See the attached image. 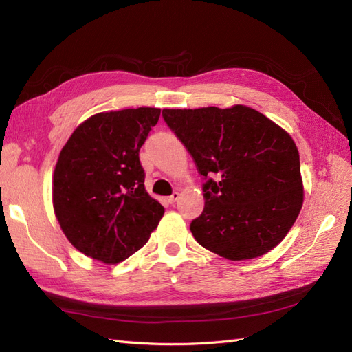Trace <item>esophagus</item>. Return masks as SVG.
Wrapping results in <instances>:
<instances>
[{
	"mask_svg": "<svg viewBox=\"0 0 352 352\" xmlns=\"http://www.w3.org/2000/svg\"><path fill=\"white\" fill-rule=\"evenodd\" d=\"M179 197H180L179 192H173L172 195L167 198V202H168V204H175V202L179 199Z\"/></svg>",
	"mask_w": 352,
	"mask_h": 352,
	"instance_id": "1",
	"label": "esophagus"
}]
</instances>
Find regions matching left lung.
<instances>
[{"label":"left lung","mask_w":352,"mask_h":352,"mask_svg":"<svg viewBox=\"0 0 352 352\" xmlns=\"http://www.w3.org/2000/svg\"><path fill=\"white\" fill-rule=\"evenodd\" d=\"M163 117L207 179L204 211L190 223L197 242L232 261L257 258L279 245L304 201L291 135L241 104L166 109Z\"/></svg>","instance_id":"left-lung-1"}]
</instances>
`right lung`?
<instances>
[{
  "label": "right lung",
  "instance_id": "1",
  "mask_svg": "<svg viewBox=\"0 0 352 352\" xmlns=\"http://www.w3.org/2000/svg\"><path fill=\"white\" fill-rule=\"evenodd\" d=\"M162 110L105 111L80 123L60 151L52 207L74 248L105 264L141 250L164 214L145 190L140 150Z\"/></svg>",
  "mask_w": 352,
  "mask_h": 352
}]
</instances>
